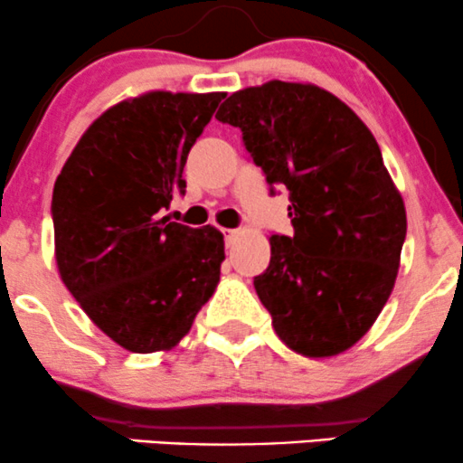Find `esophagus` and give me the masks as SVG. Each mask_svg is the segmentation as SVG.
Listing matches in <instances>:
<instances>
[{
  "mask_svg": "<svg viewBox=\"0 0 463 463\" xmlns=\"http://www.w3.org/2000/svg\"><path fill=\"white\" fill-rule=\"evenodd\" d=\"M239 235V231H224V237H226V246L231 248L232 241H235V237Z\"/></svg>",
  "mask_w": 463,
  "mask_h": 463,
  "instance_id": "esophagus-1",
  "label": "esophagus"
}]
</instances>
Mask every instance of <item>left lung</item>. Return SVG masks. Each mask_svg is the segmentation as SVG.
Wrapping results in <instances>:
<instances>
[{"label":"left lung","mask_w":463,"mask_h":463,"mask_svg":"<svg viewBox=\"0 0 463 463\" xmlns=\"http://www.w3.org/2000/svg\"><path fill=\"white\" fill-rule=\"evenodd\" d=\"M215 117L241 130L269 187L289 189L294 235L269 237V265L254 279L276 335L305 357L344 353L383 311L407 235L379 143L316 84L241 89Z\"/></svg>","instance_id":"8db88e82"}]
</instances>
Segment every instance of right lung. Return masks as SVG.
Here are the masks:
<instances>
[{
  "instance_id": "1",
  "label": "right lung",
  "mask_w": 463,
  "mask_h": 463,
  "mask_svg": "<svg viewBox=\"0 0 463 463\" xmlns=\"http://www.w3.org/2000/svg\"><path fill=\"white\" fill-rule=\"evenodd\" d=\"M224 95L147 91L110 106L56 178L58 274L95 326L130 353L176 346L220 283L224 235L161 211L184 195L187 154Z\"/></svg>"
}]
</instances>
